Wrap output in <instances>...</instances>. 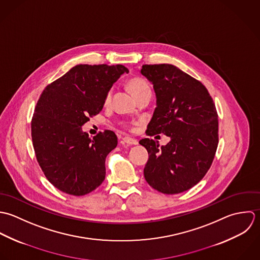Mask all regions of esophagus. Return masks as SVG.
Here are the masks:
<instances>
[{"label":"esophagus","instance_id":"1","mask_svg":"<svg viewBox=\"0 0 260 260\" xmlns=\"http://www.w3.org/2000/svg\"><path fill=\"white\" fill-rule=\"evenodd\" d=\"M122 142L127 145V146H132V145H138V141L135 140V139H132V138H128V137H124L122 139Z\"/></svg>","mask_w":260,"mask_h":260}]
</instances>
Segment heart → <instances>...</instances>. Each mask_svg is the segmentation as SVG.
Here are the masks:
<instances>
[{
    "instance_id": "b5f03b06",
    "label": "heart",
    "mask_w": 260,
    "mask_h": 260,
    "mask_svg": "<svg viewBox=\"0 0 260 260\" xmlns=\"http://www.w3.org/2000/svg\"><path fill=\"white\" fill-rule=\"evenodd\" d=\"M127 88L129 89L131 93L133 94V96L138 100L143 95L146 94H151V88L150 85L148 84V82L142 78V77H134L132 79L128 80L127 82ZM111 95H112V91L108 90L105 94L104 98V104H108L110 103L111 100Z\"/></svg>"
}]
</instances>
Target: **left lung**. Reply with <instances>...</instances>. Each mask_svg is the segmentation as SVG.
Segmentation results:
<instances>
[{"instance_id":"left-lung-1","label":"left lung","mask_w":260,"mask_h":260,"mask_svg":"<svg viewBox=\"0 0 260 260\" xmlns=\"http://www.w3.org/2000/svg\"><path fill=\"white\" fill-rule=\"evenodd\" d=\"M141 73L154 85L156 107L146 134H164L159 147L143 139L149 159L145 179L155 190L172 195L198 184L210 169L218 146V114L207 88L171 64H145Z\"/></svg>"}]
</instances>
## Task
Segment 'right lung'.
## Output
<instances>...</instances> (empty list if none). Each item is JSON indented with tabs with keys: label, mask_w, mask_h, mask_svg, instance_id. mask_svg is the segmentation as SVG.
<instances>
[{
	"label": "right lung",
	"mask_w": 260,
	"mask_h": 260,
	"mask_svg": "<svg viewBox=\"0 0 260 260\" xmlns=\"http://www.w3.org/2000/svg\"><path fill=\"white\" fill-rule=\"evenodd\" d=\"M124 72L119 64H79L41 93L31 121L33 147L45 177L63 193L83 196L104 182L117 137L105 129L91 139L81 126L102 111L106 92Z\"/></svg>",
	"instance_id": "add662e5"
}]
</instances>
